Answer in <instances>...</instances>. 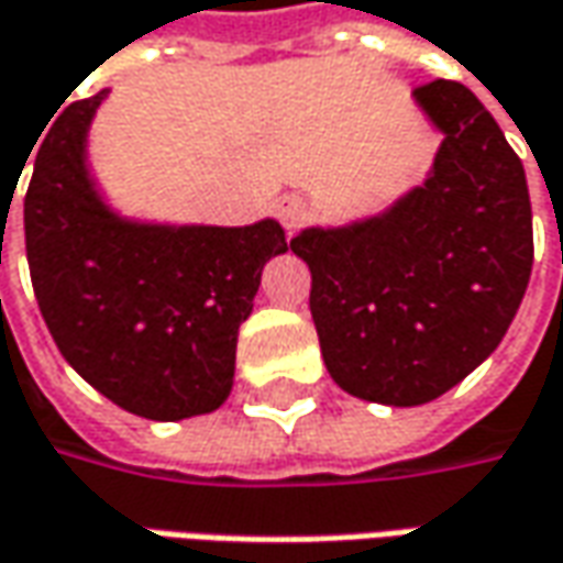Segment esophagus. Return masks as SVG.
<instances>
[{
  "instance_id": "34e87169",
  "label": "esophagus",
  "mask_w": 563,
  "mask_h": 563,
  "mask_svg": "<svg viewBox=\"0 0 563 563\" xmlns=\"http://www.w3.org/2000/svg\"><path fill=\"white\" fill-rule=\"evenodd\" d=\"M277 214H280V221L292 230V227L301 221V214H305V205H301V199H296V196H286V199H280V205H277Z\"/></svg>"
}]
</instances>
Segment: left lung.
<instances>
[{
	"mask_svg": "<svg viewBox=\"0 0 563 563\" xmlns=\"http://www.w3.org/2000/svg\"><path fill=\"white\" fill-rule=\"evenodd\" d=\"M445 133L433 174L386 214L305 230L311 318L349 396L411 408L449 393L508 333L533 271V208L517 152L471 89H415Z\"/></svg>",
	"mask_w": 563,
	"mask_h": 563,
	"instance_id": "left-lung-1",
	"label": "left lung"
}]
</instances>
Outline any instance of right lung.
<instances>
[{"label":"right lung","instance_id":"1","mask_svg":"<svg viewBox=\"0 0 563 563\" xmlns=\"http://www.w3.org/2000/svg\"><path fill=\"white\" fill-rule=\"evenodd\" d=\"M106 92L70 102L36 148L24 196L33 292L58 352L118 408L208 415L230 396L264 262L289 243L277 221L155 227L108 211L84 155Z\"/></svg>","mask_w":563,"mask_h":563}]
</instances>
